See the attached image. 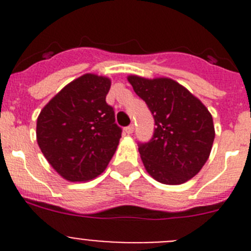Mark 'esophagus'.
<instances>
[{
  "instance_id": "esophagus-1",
  "label": "esophagus",
  "mask_w": 251,
  "mask_h": 251,
  "mask_svg": "<svg viewBox=\"0 0 251 251\" xmlns=\"http://www.w3.org/2000/svg\"><path fill=\"white\" fill-rule=\"evenodd\" d=\"M126 133H127V134H132L133 133V130H134V126H133V124H130V126H128V127H126Z\"/></svg>"
}]
</instances>
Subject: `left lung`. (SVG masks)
Wrapping results in <instances>:
<instances>
[{"label": "left lung", "mask_w": 251, "mask_h": 251, "mask_svg": "<svg viewBox=\"0 0 251 251\" xmlns=\"http://www.w3.org/2000/svg\"><path fill=\"white\" fill-rule=\"evenodd\" d=\"M128 81L146 101L156 126L150 141L138 142L147 172L166 185H181L192 178L207 161L214 143L210 112L172 79L150 80L130 75Z\"/></svg>", "instance_id": "8db88e82"}]
</instances>
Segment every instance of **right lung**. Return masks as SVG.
<instances>
[{"instance_id":"obj_1","label":"right lung","mask_w":251,"mask_h":251,"mask_svg":"<svg viewBox=\"0 0 251 251\" xmlns=\"http://www.w3.org/2000/svg\"><path fill=\"white\" fill-rule=\"evenodd\" d=\"M108 77L85 74L57 93L40 113L37 143L60 176L72 182L100 175L114 154L122 128L105 101Z\"/></svg>"}]
</instances>
